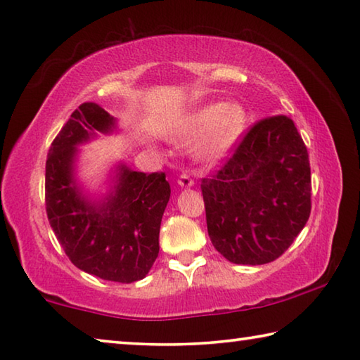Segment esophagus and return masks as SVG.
<instances>
[{"mask_svg":"<svg viewBox=\"0 0 360 360\" xmlns=\"http://www.w3.org/2000/svg\"><path fill=\"white\" fill-rule=\"evenodd\" d=\"M178 184L181 187H191V186H193V179L187 173H182L178 179Z\"/></svg>","mask_w":360,"mask_h":360,"instance_id":"obj_1","label":"esophagus"}]
</instances>
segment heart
I'll return each mask as SVG.
<instances>
[{
  "label": "heart",
  "instance_id": "heart-1",
  "mask_svg": "<svg viewBox=\"0 0 360 360\" xmlns=\"http://www.w3.org/2000/svg\"><path fill=\"white\" fill-rule=\"evenodd\" d=\"M248 124V112L240 103H211L195 111L188 119L184 135L197 138L195 155L202 160L224 157L238 141Z\"/></svg>",
  "mask_w": 360,
  "mask_h": 360
}]
</instances>
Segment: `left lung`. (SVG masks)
Wrapping results in <instances>:
<instances>
[{"instance_id":"8db88e82","label":"left lung","mask_w":360,"mask_h":360,"mask_svg":"<svg viewBox=\"0 0 360 360\" xmlns=\"http://www.w3.org/2000/svg\"><path fill=\"white\" fill-rule=\"evenodd\" d=\"M212 246L240 265L288 251L311 212L308 150L294 120L271 115L251 127L224 165L202 179Z\"/></svg>"}]
</instances>
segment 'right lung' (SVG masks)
<instances>
[{"label": "right lung", "mask_w": 360, "mask_h": 360, "mask_svg": "<svg viewBox=\"0 0 360 360\" xmlns=\"http://www.w3.org/2000/svg\"><path fill=\"white\" fill-rule=\"evenodd\" d=\"M115 120L96 103H82L63 125L46 162V211L60 246L82 271L106 281L133 283L158 255V233L169 200L165 173L120 165L114 191L89 202L75 181L76 146L112 131Z\"/></svg>", "instance_id": "add662e5"}]
</instances>
